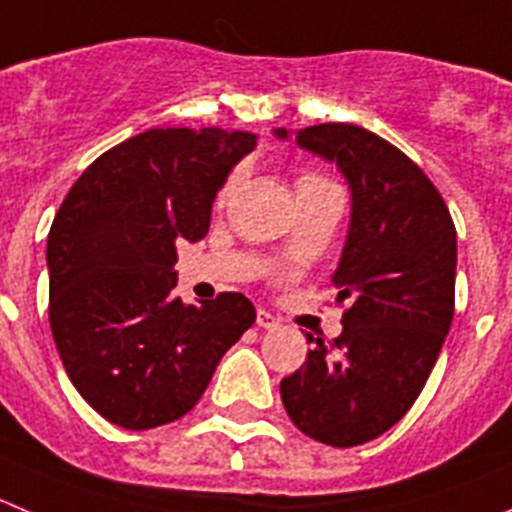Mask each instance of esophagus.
Returning <instances> with one entry per match:
<instances>
[{"label": "esophagus", "instance_id": "34e87169", "mask_svg": "<svg viewBox=\"0 0 512 512\" xmlns=\"http://www.w3.org/2000/svg\"><path fill=\"white\" fill-rule=\"evenodd\" d=\"M256 324H259L261 329H269V332L279 329V319H276V316L271 314V311H266V309L256 311Z\"/></svg>", "mask_w": 512, "mask_h": 512}]
</instances>
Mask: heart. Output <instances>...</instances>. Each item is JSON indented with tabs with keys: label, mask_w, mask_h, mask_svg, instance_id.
I'll use <instances>...</instances> for the list:
<instances>
[{
	"label": "heart",
	"mask_w": 512,
	"mask_h": 512,
	"mask_svg": "<svg viewBox=\"0 0 512 512\" xmlns=\"http://www.w3.org/2000/svg\"><path fill=\"white\" fill-rule=\"evenodd\" d=\"M306 183H324V180L316 178V175H304V178H299V183H296V186H306ZM226 193H228V188L221 193V198L226 196Z\"/></svg>",
	"instance_id": "b5f03b06"
}]
</instances>
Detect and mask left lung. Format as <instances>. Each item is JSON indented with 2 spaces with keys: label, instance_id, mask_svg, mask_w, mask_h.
I'll use <instances>...</instances> for the list:
<instances>
[{
  "label": "left lung",
  "instance_id": "8db88e82",
  "mask_svg": "<svg viewBox=\"0 0 512 512\" xmlns=\"http://www.w3.org/2000/svg\"><path fill=\"white\" fill-rule=\"evenodd\" d=\"M274 135L337 165L352 196L332 274L337 301H349L344 329L281 379V402L311 440L364 445L405 417L440 357L455 311V223L430 178L369 130L324 123Z\"/></svg>",
  "mask_w": 512,
  "mask_h": 512
}]
</instances>
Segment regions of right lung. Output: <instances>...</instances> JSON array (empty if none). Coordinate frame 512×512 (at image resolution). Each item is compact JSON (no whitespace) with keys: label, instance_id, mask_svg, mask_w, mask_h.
I'll return each instance as SVG.
<instances>
[{"label":"right lung","instance_id":"obj_1","mask_svg":"<svg viewBox=\"0 0 512 512\" xmlns=\"http://www.w3.org/2000/svg\"><path fill=\"white\" fill-rule=\"evenodd\" d=\"M256 135L153 128L77 178L47 236L50 326L87 405L125 430L196 407L223 354L256 321L243 294L183 304L175 241H201L213 201Z\"/></svg>","mask_w":512,"mask_h":512}]
</instances>
